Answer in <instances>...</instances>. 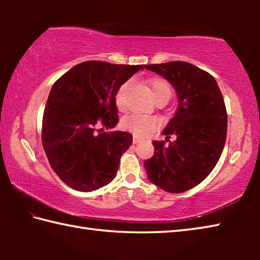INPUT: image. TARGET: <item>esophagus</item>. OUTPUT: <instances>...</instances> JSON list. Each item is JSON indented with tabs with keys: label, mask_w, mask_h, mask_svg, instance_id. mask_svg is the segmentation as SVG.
<instances>
[{
	"label": "esophagus",
	"mask_w": 260,
	"mask_h": 260,
	"mask_svg": "<svg viewBox=\"0 0 260 260\" xmlns=\"http://www.w3.org/2000/svg\"><path fill=\"white\" fill-rule=\"evenodd\" d=\"M139 142H140V139H138V138H134V139H133V143H134V144L139 143Z\"/></svg>",
	"instance_id": "1"
}]
</instances>
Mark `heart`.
Instances as JSON below:
<instances>
[{
	"label": "heart",
	"instance_id": "obj_1",
	"mask_svg": "<svg viewBox=\"0 0 260 260\" xmlns=\"http://www.w3.org/2000/svg\"><path fill=\"white\" fill-rule=\"evenodd\" d=\"M131 86V81H126L118 88L116 93V104L120 111L127 109V91ZM150 90L153 99L169 100L172 95V88L166 80L161 78H155L150 81ZM158 125V120L152 116H146L141 113H132L121 120L122 128L131 132L136 136H146Z\"/></svg>",
	"mask_w": 260,
	"mask_h": 260
}]
</instances>
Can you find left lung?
<instances>
[{
	"label": "left lung",
	"instance_id": "left-lung-1",
	"mask_svg": "<svg viewBox=\"0 0 260 260\" xmlns=\"http://www.w3.org/2000/svg\"><path fill=\"white\" fill-rule=\"evenodd\" d=\"M146 69L169 80L179 96L174 117L162 132L169 143L153 141L155 153L144 161L147 175L165 191L189 190L212 172L221 156L227 135L225 101L214 78L187 61Z\"/></svg>",
	"mask_w": 260,
	"mask_h": 260
}]
</instances>
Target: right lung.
<instances>
[{"mask_svg":"<svg viewBox=\"0 0 260 260\" xmlns=\"http://www.w3.org/2000/svg\"><path fill=\"white\" fill-rule=\"evenodd\" d=\"M143 68L88 60L54 83L43 112L41 139L51 169L68 186L93 191L116 177L133 136L102 131L119 121L118 88Z\"/></svg>","mask_w":260,"mask_h":260,"instance_id":"1","label":"right lung"}]
</instances>
